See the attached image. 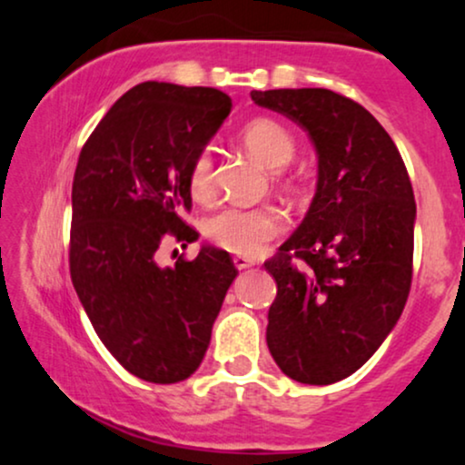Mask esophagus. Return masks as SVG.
I'll list each match as a JSON object with an SVG mask.
<instances>
[{
  "label": "esophagus",
  "instance_id": "obj_1",
  "mask_svg": "<svg viewBox=\"0 0 465 465\" xmlns=\"http://www.w3.org/2000/svg\"><path fill=\"white\" fill-rule=\"evenodd\" d=\"M232 264L237 266L239 271H241V269H250V266L253 264V260L247 258V256H232Z\"/></svg>",
  "mask_w": 465,
  "mask_h": 465
}]
</instances>
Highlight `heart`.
<instances>
[{"instance_id":"heart-1","label":"heart","mask_w":465,"mask_h":465,"mask_svg":"<svg viewBox=\"0 0 465 465\" xmlns=\"http://www.w3.org/2000/svg\"><path fill=\"white\" fill-rule=\"evenodd\" d=\"M245 148L264 163L266 167L279 169L292 161L296 142L282 123L272 118H253L241 131ZM188 188L193 199L207 203L215 194V163L212 150L196 152L188 169ZM283 215L271 205L245 207L226 205L209 215L203 224V232L213 245L237 253V256H256L266 243L283 232Z\"/></svg>"}]
</instances>
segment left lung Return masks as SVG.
Masks as SVG:
<instances>
[{
  "instance_id": "obj_1",
  "label": "left lung",
  "mask_w": 465,
  "mask_h": 465,
  "mask_svg": "<svg viewBox=\"0 0 465 465\" xmlns=\"http://www.w3.org/2000/svg\"><path fill=\"white\" fill-rule=\"evenodd\" d=\"M317 150V190L302 224L266 271L277 296L266 345L283 374L330 385L372 358L402 315L412 282L415 194L402 156L371 112L328 88L252 91Z\"/></svg>"
}]
</instances>
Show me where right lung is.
I'll return each instance as SVG.
<instances>
[{
  "label": "right lung",
  "instance_id": "add662e5",
  "mask_svg": "<svg viewBox=\"0 0 465 465\" xmlns=\"http://www.w3.org/2000/svg\"><path fill=\"white\" fill-rule=\"evenodd\" d=\"M231 107L218 88L142 82L80 152L69 232L75 294L107 351L148 383H177L201 366L239 272L212 245L173 266L156 262L164 241L199 239L183 222L188 169Z\"/></svg>",
  "mask_w": 465,
  "mask_h": 465
}]
</instances>
